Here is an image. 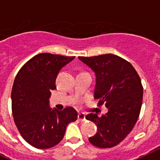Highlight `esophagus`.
I'll list each match as a JSON object with an SVG mask.
<instances>
[{
  "mask_svg": "<svg viewBox=\"0 0 160 160\" xmlns=\"http://www.w3.org/2000/svg\"><path fill=\"white\" fill-rule=\"evenodd\" d=\"M78 120L80 121V122H82L86 120V119H85V115H84V113H82V112H81V113L78 114Z\"/></svg>",
  "mask_w": 160,
  "mask_h": 160,
  "instance_id": "34e87169",
  "label": "esophagus"
}]
</instances>
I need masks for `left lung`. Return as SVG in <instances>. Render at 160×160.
I'll use <instances>...</instances> for the list:
<instances>
[{
	"instance_id": "obj_1",
	"label": "left lung",
	"mask_w": 160,
	"mask_h": 160,
	"mask_svg": "<svg viewBox=\"0 0 160 160\" xmlns=\"http://www.w3.org/2000/svg\"><path fill=\"white\" fill-rule=\"evenodd\" d=\"M95 73L93 98L104 103L108 112L101 117L88 114L85 118L95 123L98 132L89 142L98 148L118 145L132 132L138 120L143 99L141 78L132 65L113 54L79 57Z\"/></svg>"
}]
</instances>
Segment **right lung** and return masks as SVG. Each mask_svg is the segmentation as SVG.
<instances>
[{"instance_id":"1","label":"right lung","mask_w":160,"mask_h":160,"mask_svg":"<svg viewBox=\"0 0 160 160\" xmlns=\"http://www.w3.org/2000/svg\"><path fill=\"white\" fill-rule=\"evenodd\" d=\"M74 58L40 53L26 62L15 77L11 90L14 121L22 137L37 149L58 145L67 125L77 119L73 108L58 111L49 106L60 70Z\"/></svg>"}]
</instances>
